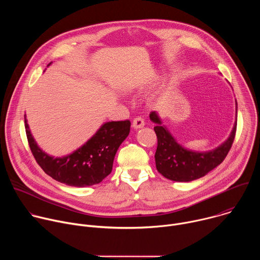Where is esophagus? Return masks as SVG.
Listing matches in <instances>:
<instances>
[{
	"instance_id": "34e87169",
	"label": "esophagus",
	"mask_w": 260,
	"mask_h": 260,
	"mask_svg": "<svg viewBox=\"0 0 260 260\" xmlns=\"http://www.w3.org/2000/svg\"><path fill=\"white\" fill-rule=\"evenodd\" d=\"M145 125V121L142 117H136L132 123V126L135 128V129H139V128H142L144 127Z\"/></svg>"
}]
</instances>
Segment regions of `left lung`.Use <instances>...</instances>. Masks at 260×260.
<instances>
[{"label":"left lung","instance_id":"left-lung-1","mask_svg":"<svg viewBox=\"0 0 260 260\" xmlns=\"http://www.w3.org/2000/svg\"><path fill=\"white\" fill-rule=\"evenodd\" d=\"M236 106H238L236 101ZM236 107V117H237ZM150 120L156 125L154 132L157 136V149L155 164L157 171L167 179L177 182H190L206 176L218 167L226 157L236 136L237 118L233 131L225 142L215 149L205 152L189 150L177 142L169 132L156 111L150 114Z\"/></svg>","mask_w":260,"mask_h":260}]
</instances>
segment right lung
I'll return each mask as SVG.
<instances>
[{
    "mask_svg": "<svg viewBox=\"0 0 260 260\" xmlns=\"http://www.w3.org/2000/svg\"><path fill=\"white\" fill-rule=\"evenodd\" d=\"M24 125L31 153L42 170L54 180L74 187L99 184L112 172L115 154L131 129L129 120L105 122L78 149L68 155L54 157L37 144L25 114Z\"/></svg>",
    "mask_w": 260,
    "mask_h": 260,
    "instance_id": "add662e5",
    "label": "right lung"
}]
</instances>
